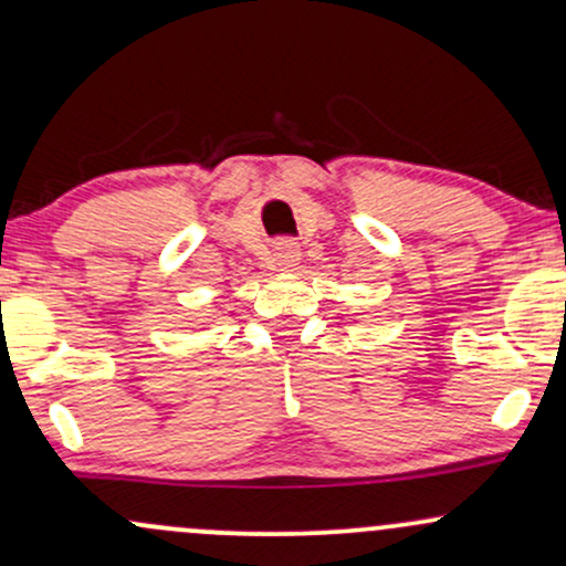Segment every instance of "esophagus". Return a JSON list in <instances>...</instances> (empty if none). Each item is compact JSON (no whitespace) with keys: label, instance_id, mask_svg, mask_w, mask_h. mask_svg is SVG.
Instances as JSON below:
<instances>
[{"label":"esophagus","instance_id":"esophagus-1","mask_svg":"<svg viewBox=\"0 0 566 566\" xmlns=\"http://www.w3.org/2000/svg\"><path fill=\"white\" fill-rule=\"evenodd\" d=\"M274 261L279 269H292V265H297V261H301V250H297V244L290 242V239H282V242H276L274 247Z\"/></svg>","mask_w":566,"mask_h":566}]
</instances>
